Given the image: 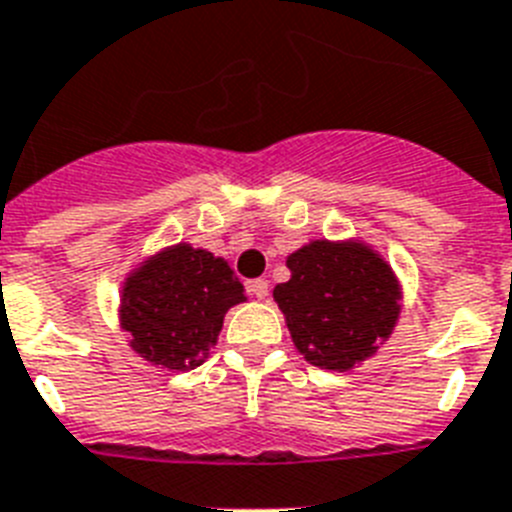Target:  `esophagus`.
Returning <instances> with one entry per match:
<instances>
[{
    "label": "esophagus",
    "instance_id": "1",
    "mask_svg": "<svg viewBox=\"0 0 512 512\" xmlns=\"http://www.w3.org/2000/svg\"><path fill=\"white\" fill-rule=\"evenodd\" d=\"M247 291L255 296V299H265V296H268V291H270V283L265 281V278H255V281L247 283Z\"/></svg>",
    "mask_w": 512,
    "mask_h": 512
}]
</instances>
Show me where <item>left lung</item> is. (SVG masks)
<instances>
[{
  "instance_id": "8db88e82",
  "label": "left lung",
  "mask_w": 512,
  "mask_h": 512,
  "mask_svg": "<svg viewBox=\"0 0 512 512\" xmlns=\"http://www.w3.org/2000/svg\"><path fill=\"white\" fill-rule=\"evenodd\" d=\"M291 278L273 299L312 367L351 372L375 356L401 315V281L362 239H312L286 257Z\"/></svg>"
}]
</instances>
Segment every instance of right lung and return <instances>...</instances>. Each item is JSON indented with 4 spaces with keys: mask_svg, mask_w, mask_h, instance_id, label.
I'll use <instances>...</instances> for the list:
<instances>
[{
    "mask_svg": "<svg viewBox=\"0 0 512 512\" xmlns=\"http://www.w3.org/2000/svg\"><path fill=\"white\" fill-rule=\"evenodd\" d=\"M247 302L229 260L187 242L171 244L130 270L119 299V325L145 362L174 372L208 359L234 304Z\"/></svg>",
    "mask_w": 512,
    "mask_h": 512,
    "instance_id": "obj_1",
    "label": "right lung"
}]
</instances>
